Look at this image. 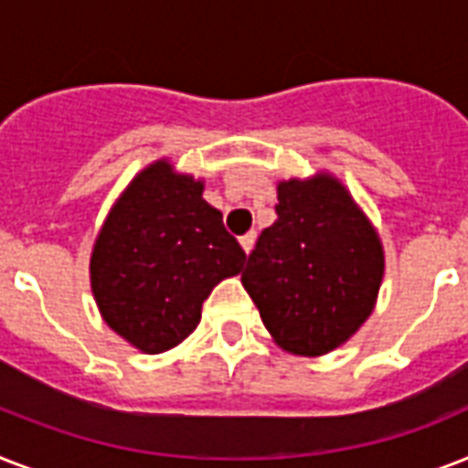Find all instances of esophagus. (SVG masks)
I'll use <instances>...</instances> for the list:
<instances>
[{
  "label": "esophagus",
  "mask_w": 468,
  "mask_h": 468,
  "mask_svg": "<svg viewBox=\"0 0 468 468\" xmlns=\"http://www.w3.org/2000/svg\"><path fill=\"white\" fill-rule=\"evenodd\" d=\"M255 240H257V235H255V233L242 235V238H240V245H242V250H245V255H250V252H252V248H255Z\"/></svg>",
  "instance_id": "34e87169"
}]
</instances>
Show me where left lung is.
I'll use <instances>...</instances> for the list:
<instances>
[{"label":"left lung","mask_w":468,"mask_h":468,"mask_svg":"<svg viewBox=\"0 0 468 468\" xmlns=\"http://www.w3.org/2000/svg\"><path fill=\"white\" fill-rule=\"evenodd\" d=\"M277 198V220L257 238L242 286L279 347L327 355L374 311L384 248L349 191L325 172L279 182Z\"/></svg>","instance_id":"1"}]
</instances>
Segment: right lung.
<instances>
[{"label": "right lung", "instance_id": "right-lung-1", "mask_svg": "<svg viewBox=\"0 0 468 468\" xmlns=\"http://www.w3.org/2000/svg\"><path fill=\"white\" fill-rule=\"evenodd\" d=\"M204 182L153 162L113 204L91 250V293L101 318L148 355L197 330L218 282L240 274L245 252L204 201Z\"/></svg>", "mask_w": 468, "mask_h": 468}]
</instances>
